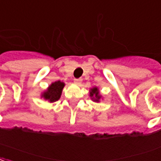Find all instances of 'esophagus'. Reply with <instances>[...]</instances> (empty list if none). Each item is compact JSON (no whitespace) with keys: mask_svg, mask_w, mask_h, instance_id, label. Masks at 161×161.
Here are the masks:
<instances>
[{"mask_svg":"<svg viewBox=\"0 0 161 161\" xmlns=\"http://www.w3.org/2000/svg\"><path fill=\"white\" fill-rule=\"evenodd\" d=\"M74 81H75V83H76V84H80V82H81V79H75Z\"/></svg>","mask_w":161,"mask_h":161,"instance_id":"obj_1","label":"esophagus"}]
</instances>
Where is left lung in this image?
<instances>
[{
    "instance_id": "left-lung-1",
    "label": "left lung",
    "mask_w": 161,
    "mask_h": 161,
    "mask_svg": "<svg viewBox=\"0 0 161 161\" xmlns=\"http://www.w3.org/2000/svg\"><path fill=\"white\" fill-rule=\"evenodd\" d=\"M90 96H91V97L94 96V97H95V99H94L93 101H99V100H100L101 96L99 95V91H98V89H97L96 87H94V88H93V89H91Z\"/></svg>"
}]
</instances>
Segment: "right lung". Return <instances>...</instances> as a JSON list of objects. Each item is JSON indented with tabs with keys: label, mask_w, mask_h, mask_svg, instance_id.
I'll return each instance as SVG.
<instances>
[{
	"label": "right lung",
	"mask_w": 161,
	"mask_h": 161,
	"mask_svg": "<svg viewBox=\"0 0 161 161\" xmlns=\"http://www.w3.org/2000/svg\"><path fill=\"white\" fill-rule=\"evenodd\" d=\"M63 87H64V83L60 80L55 81L50 85L47 92L43 93L42 97H44L46 100H48L50 102H54L60 99Z\"/></svg>",
	"instance_id": "obj_1"
}]
</instances>
